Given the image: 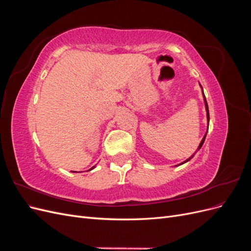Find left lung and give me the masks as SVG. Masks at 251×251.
Listing matches in <instances>:
<instances>
[{
	"mask_svg": "<svg viewBox=\"0 0 251 251\" xmlns=\"http://www.w3.org/2000/svg\"><path fill=\"white\" fill-rule=\"evenodd\" d=\"M200 87L202 88V86L200 85ZM202 94H203V98H204V103H205V110H206V116H207V130H208V124H209V112H208V105H207V101H206V98H205V95H204V92H203V89H202ZM206 134H207V132L205 133V135H204V137H203V139L201 140V142H200V144H199V147H198V150L197 151H199L200 149H201V147L203 146V143H204V140H205V137H206ZM194 157V155L192 156V157H189L187 160H185V161H183L182 163H180L179 165H181V164H183V163H185V162H187V161H189L191 160V159Z\"/></svg>",
	"mask_w": 251,
	"mask_h": 251,
	"instance_id": "1",
	"label": "left lung"
}]
</instances>
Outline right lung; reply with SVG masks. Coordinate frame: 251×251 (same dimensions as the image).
<instances>
[{
  "mask_svg": "<svg viewBox=\"0 0 251 251\" xmlns=\"http://www.w3.org/2000/svg\"><path fill=\"white\" fill-rule=\"evenodd\" d=\"M94 168H95V166H92V168H91V169H90V170H89V171H91V170H93V169H94Z\"/></svg>",
  "mask_w": 251,
  "mask_h": 251,
  "instance_id": "add662e5",
  "label": "right lung"
}]
</instances>
